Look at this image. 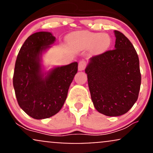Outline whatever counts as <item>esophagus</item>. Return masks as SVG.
<instances>
[{
  "label": "esophagus",
  "mask_w": 153,
  "mask_h": 153,
  "mask_svg": "<svg viewBox=\"0 0 153 153\" xmlns=\"http://www.w3.org/2000/svg\"><path fill=\"white\" fill-rule=\"evenodd\" d=\"M86 65H87V62H85V60L80 61L78 63V70L80 71H83V70L85 68V67H86Z\"/></svg>",
  "instance_id": "esophagus-1"
}]
</instances>
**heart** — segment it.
Instances as JSON below:
<instances>
[{"instance_id": "1", "label": "heart", "mask_w": 153, "mask_h": 153, "mask_svg": "<svg viewBox=\"0 0 153 153\" xmlns=\"http://www.w3.org/2000/svg\"><path fill=\"white\" fill-rule=\"evenodd\" d=\"M71 43L74 47L87 49L91 47L93 52L101 53L105 52L111 45V38L106 34L82 31L71 35Z\"/></svg>"}]
</instances>
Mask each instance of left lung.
<instances>
[{
    "mask_svg": "<svg viewBox=\"0 0 153 153\" xmlns=\"http://www.w3.org/2000/svg\"><path fill=\"white\" fill-rule=\"evenodd\" d=\"M115 49L91 57L85 71L96 109L108 117L126 114L138 99L140 61L134 46L115 30Z\"/></svg>",
    "mask_w": 153,
    "mask_h": 153,
    "instance_id": "left-lung-1",
    "label": "left lung"
}]
</instances>
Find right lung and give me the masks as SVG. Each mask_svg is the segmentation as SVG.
<instances>
[{"label": "right lung", "instance_id": "obj_1", "mask_svg": "<svg viewBox=\"0 0 153 153\" xmlns=\"http://www.w3.org/2000/svg\"><path fill=\"white\" fill-rule=\"evenodd\" d=\"M54 41L50 32L31 34L21 47L16 61L13 77L16 97L23 111L36 119L58 113L78 72L77 62L42 72V54Z\"/></svg>", "mask_w": 153, "mask_h": 153}]
</instances>
